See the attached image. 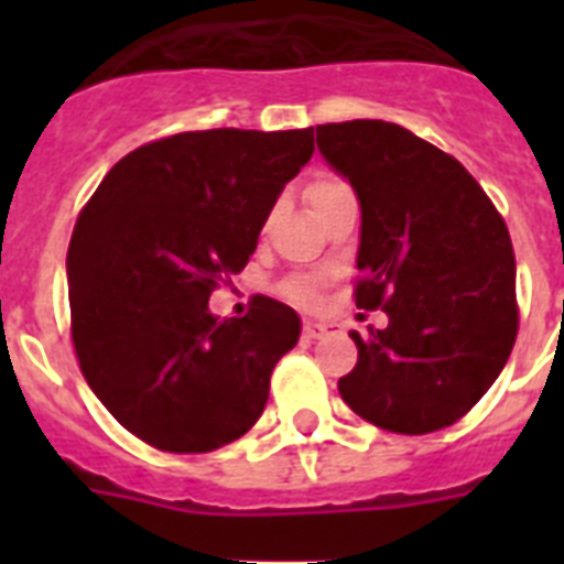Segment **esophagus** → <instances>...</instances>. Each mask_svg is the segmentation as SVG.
Masks as SVG:
<instances>
[{
  "mask_svg": "<svg viewBox=\"0 0 564 564\" xmlns=\"http://www.w3.org/2000/svg\"><path fill=\"white\" fill-rule=\"evenodd\" d=\"M336 325L330 322H318V318H304V336L307 339H318V336H325L327 330H334Z\"/></svg>",
  "mask_w": 564,
  "mask_h": 564,
  "instance_id": "1",
  "label": "esophagus"
}]
</instances>
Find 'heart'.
<instances>
[{
	"instance_id": "heart-1",
	"label": "heart",
	"mask_w": 564,
	"mask_h": 564,
	"mask_svg": "<svg viewBox=\"0 0 564 564\" xmlns=\"http://www.w3.org/2000/svg\"><path fill=\"white\" fill-rule=\"evenodd\" d=\"M334 187H343V184H336V181H316L313 187H310V198L318 193H327V189ZM286 299L295 301V304H301V307H316L318 299H322V278H316V274H304V278H292L290 283H286Z\"/></svg>"
}]
</instances>
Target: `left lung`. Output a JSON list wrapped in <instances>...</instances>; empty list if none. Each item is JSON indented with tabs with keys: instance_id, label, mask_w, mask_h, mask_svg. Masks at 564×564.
<instances>
[{
	"instance_id": "8db88e82",
	"label": "left lung",
	"mask_w": 564,
	"mask_h": 564,
	"mask_svg": "<svg viewBox=\"0 0 564 564\" xmlns=\"http://www.w3.org/2000/svg\"><path fill=\"white\" fill-rule=\"evenodd\" d=\"M318 152L360 202L357 307L389 325L351 330L339 394L377 427L421 436L463 419L516 345V254L489 195L445 154L383 119L316 126Z\"/></svg>"
}]
</instances>
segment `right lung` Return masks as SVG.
<instances>
[{
  "instance_id": "1",
  "label": "right lung",
  "mask_w": 564,
  "mask_h": 564,
  "mask_svg": "<svg viewBox=\"0 0 564 564\" xmlns=\"http://www.w3.org/2000/svg\"><path fill=\"white\" fill-rule=\"evenodd\" d=\"M313 128H213L126 154L75 221L66 254L73 343L93 394L137 438L207 454L254 427L299 313L257 295L246 316L210 292L246 269Z\"/></svg>"
}]
</instances>
